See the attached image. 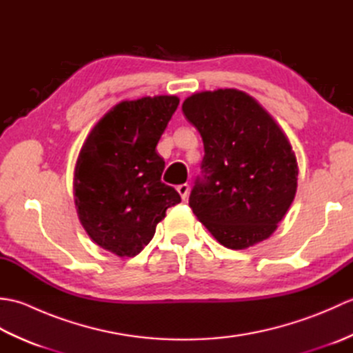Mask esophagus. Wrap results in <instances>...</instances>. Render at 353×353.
Listing matches in <instances>:
<instances>
[{"label":"esophagus","mask_w":353,"mask_h":353,"mask_svg":"<svg viewBox=\"0 0 353 353\" xmlns=\"http://www.w3.org/2000/svg\"><path fill=\"white\" fill-rule=\"evenodd\" d=\"M177 192L181 194V197H182L183 200H186V199H188V194H190V185H188V183L179 185V186H177Z\"/></svg>","instance_id":"1"}]
</instances>
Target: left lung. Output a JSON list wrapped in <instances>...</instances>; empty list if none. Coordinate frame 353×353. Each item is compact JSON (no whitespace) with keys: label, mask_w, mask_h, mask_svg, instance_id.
I'll list each match as a JSON object with an SVG mask.
<instances>
[{"label":"left lung","mask_w":353,"mask_h":353,"mask_svg":"<svg viewBox=\"0 0 353 353\" xmlns=\"http://www.w3.org/2000/svg\"><path fill=\"white\" fill-rule=\"evenodd\" d=\"M182 110L205 145L203 177L190 196L199 221L232 250L272 236L294 200L299 176L281 125L234 88L192 94Z\"/></svg>","instance_id":"1"}]
</instances>
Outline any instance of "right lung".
Listing matches in <instances>:
<instances>
[{
	"label": "right lung",
	"instance_id": "1",
	"mask_svg": "<svg viewBox=\"0 0 353 353\" xmlns=\"http://www.w3.org/2000/svg\"><path fill=\"white\" fill-rule=\"evenodd\" d=\"M179 106L176 95L124 100L89 132L74 170V203L101 249L132 258L152 241L157 223L181 196L161 181L156 145Z\"/></svg>",
	"mask_w": 353,
	"mask_h": 353
}]
</instances>
